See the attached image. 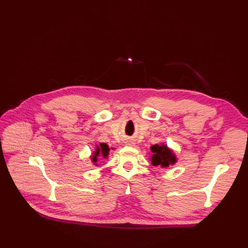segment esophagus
I'll list each match as a JSON object with an SVG mask.
<instances>
[{
    "label": "esophagus",
    "mask_w": 248,
    "mask_h": 248,
    "mask_svg": "<svg viewBox=\"0 0 248 248\" xmlns=\"http://www.w3.org/2000/svg\"><path fill=\"white\" fill-rule=\"evenodd\" d=\"M129 145H131V146H132V145H133V142H129Z\"/></svg>",
    "instance_id": "esophagus-1"
}]
</instances>
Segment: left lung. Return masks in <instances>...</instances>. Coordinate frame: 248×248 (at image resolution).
I'll return each mask as SVG.
<instances>
[{
	"mask_svg": "<svg viewBox=\"0 0 248 248\" xmlns=\"http://www.w3.org/2000/svg\"><path fill=\"white\" fill-rule=\"evenodd\" d=\"M151 156H150V161L153 167H160L162 169H167L178 161L177 156L174 150L168 147L166 144H155L151 146Z\"/></svg>",
	"mask_w": 248,
	"mask_h": 248,
	"instance_id": "obj_1",
	"label": "left lung"
}]
</instances>
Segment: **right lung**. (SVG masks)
I'll return each mask as SVG.
<instances>
[{
    "label": "right lung",
    "mask_w": 248,
    "mask_h": 248,
    "mask_svg": "<svg viewBox=\"0 0 248 248\" xmlns=\"http://www.w3.org/2000/svg\"><path fill=\"white\" fill-rule=\"evenodd\" d=\"M109 154V147L107 145L106 142H99V145H96L95 150L93 153L90 156V159H91L92 163L94 166H98V162L101 158L102 159H108Z\"/></svg>",
    "instance_id": "right-lung-1"
}]
</instances>
